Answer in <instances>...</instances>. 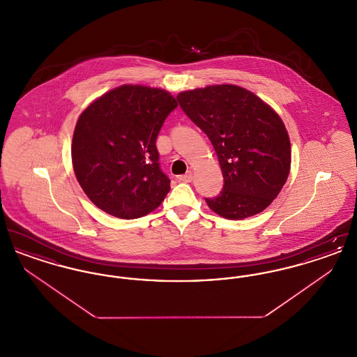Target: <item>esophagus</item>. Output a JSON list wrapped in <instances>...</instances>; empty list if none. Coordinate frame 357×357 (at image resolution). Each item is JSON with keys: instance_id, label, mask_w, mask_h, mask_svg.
<instances>
[{"instance_id": "obj_1", "label": "esophagus", "mask_w": 357, "mask_h": 357, "mask_svg": "<svg viewBox=\"0 0 357 357\" xmlns=\"http://www.w3.org/2000/svg\"><path fill=\"white\" fill-rule=\"evenodd\" d=\"M178 179H179L181 182H185V183H190V182L192 181V172H191V171H188V172H186L185 175H179V176H178Z\"/></svg>"}]
</instances>
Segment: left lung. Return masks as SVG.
<instances>
[{"mask_svg": "<svg viewBox=\"0 0 357 357\" xmlns=\"http://www.w3.org/2000/svg\"><path fill=\"white\" fill-rule=\"evenodd\" d=\"M176 99L218 156L225 185L220 195L206 199L207 206L226 220L264 211L290 171V140L280 115L238 85H207L183 91Z\"/></svg>", "mask_w": 357, "mask_h": 357, "instance_id": "8db88e82", "label": "left lung"}]
</instances>
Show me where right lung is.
Masks as SVG:
<instances>
[{"label": "right lung", "mask_w": 357, "mask_h": 357, "mask_svg": "<svg viewBox=\"0 0 357 357\" xmlns=\"http://www.w3.org/2000/svg\"><path fill=\"white\" fill-rule=\"evenodd\" d=\"M176 107L165 89L124 84L80 114L72 166L92 204L123 220L144 217L159 207L170 191V179L159 169L155 142Z\"/></svg>", "instance_id": "1"}]
</instances>
